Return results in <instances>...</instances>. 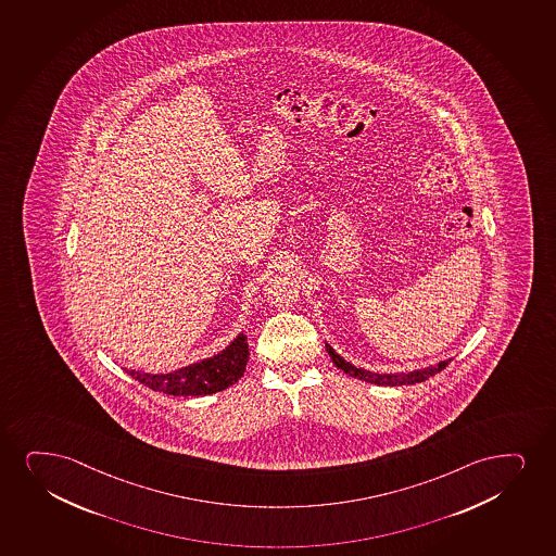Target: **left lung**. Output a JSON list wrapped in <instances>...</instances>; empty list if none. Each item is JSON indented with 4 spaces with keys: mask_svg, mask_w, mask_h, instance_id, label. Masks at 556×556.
I'll return each mask as SVG.
<instances>
[{
    "mask_svg": "<svg viewBox=\"0 0 556 556\" xmlns=\"http://www.w3.org/2000/svg\"><path fill=\"white\" fill-rule=\"evenodd\" d=\"M326 350H328L329 356L333 359V364H336L339 369L344 370L349 377H354L357 378V380H364V382L377 386L418 384V382H424L427 378L434 377L440 370L446 369L447 364L452 362V359H444V362L431 365V367H426V369L410 370V372H390V375L386 372V375H380V372H370V370L359 369L356 365L350 364L344 357L339 356L336 350L331 349L328 343H326Z\"/></svg>",
    "mask_w": 556,
    "mask_h": 556,
    "instance_id": "1",
    "label": "left lung"
}]
</instances>
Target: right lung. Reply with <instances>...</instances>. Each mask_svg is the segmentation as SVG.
I'll use <instances>...</instances> for the list:
<instances>
[{
    "label": "right lung",
    "instance_id": "right-lung-1",
    "mask_svg": "<svg viewBox=\"0 0 556 556\" xmlns=\"http://www.w3.org/2000/svg\"><path fill=\"white\" fill-rule=\"evenodd\" d=\"M249 359L248 337L240 333L220 350L219 354L187 365L166 375H150L142 370H127L130 377L140 384L148 386L150 390L161 391L166 395H181V397H199L212 395L217 391L227 390L228 386L236 384L238 378L243 377Z\"/></svg>",
    "mask_w": 556,
    "mask_h": 556
}]
</instances>
